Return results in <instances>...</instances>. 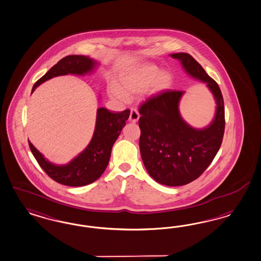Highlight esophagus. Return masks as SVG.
I'll return each instance as SVG.
<instances>
[{"instance_id":"34e87169","label":"esophagus","mask_w":261,"mask_h":261,"mask_svg":"<svg viewBox=\"0 0 261 261\" xmlns=\"http://www.w3.org/2000/svg\"><path fill=\"white\" fill-rule=\"evenodd\" d=\"M139 118H140V114H139L138 110L135 108L131 109V111H130V116H129V121L135 123V122H137V121L139 120Z\"/></svg>"}]
</instances>
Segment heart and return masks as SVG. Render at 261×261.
Here are the masks:
<instances>
[{
	"mask_svg": "<svg viewBox=\"0 0 261 261\" xmlns=\"http://www.w3.org/2000/svg\"><path fill=\"white\" fill-rule=\"evenodd\" d=\"M171 78L168 73H161L156 65H144L121 78L119 87L116 84L109 86V93L112 97L126 100L127 97L144 92L154 85L155 89L164 90L171 85Z\"/></svg>",
	"mask_w": 261,
	"mask_h": 261,
	"instance_id": "heart-1",
	"label": "heart"
}]
</instances>
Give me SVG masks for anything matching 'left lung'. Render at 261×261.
Listing matches in <instances>:
<instances>
[{
	"label": "left lung",
	"mask_w": 261,
	"mask_h": 261,
	"mask_svg": "<svg viewBox=\"0 0 261 261\" xmlns=\"http://www.w3.org/2000/svg\"><path fill=\"white\" fill-rule=\"evenodd\" d=\"M196 79L206 83L217 103L214 120L195 129L180 117L181 90H166L139 107L140 151L149 175L166 186H182L198 178L215 158L225 133V106L221 90L202 66L187 53L171 55Z\"/></svg>",
	"instance_id": "left-lung-1"
}]
</instances>
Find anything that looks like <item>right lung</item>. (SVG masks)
I'll return each mask as SVG.
<instances>
[{
	"instance_id": "obj_1",
	"label": "right lung",
	"mask_w": 261,
	"mask_h": 261,
	"mask_svg": "<svg viewBox=\"0 0 261 261\" xmlns=\"http://www.w3.org/2000/svg\"><path fill=\"white\" fill-rule=\"evenodd\" d=\"M95 65L96 63L89 57L82 55L66 56L36 82L32 92L40 84L53 77L69 73L84 75L85 73L91 71ZM129 115L130 110L113 113L107 109L99 108L94 133L90 144L71 162L64 166H56L47 161L30 141L29 145L36 161L49 177L66 186H85L98 179L106 170L112 147L120 134V131L125 126Z\"/></svg>"
}]
</instances>
